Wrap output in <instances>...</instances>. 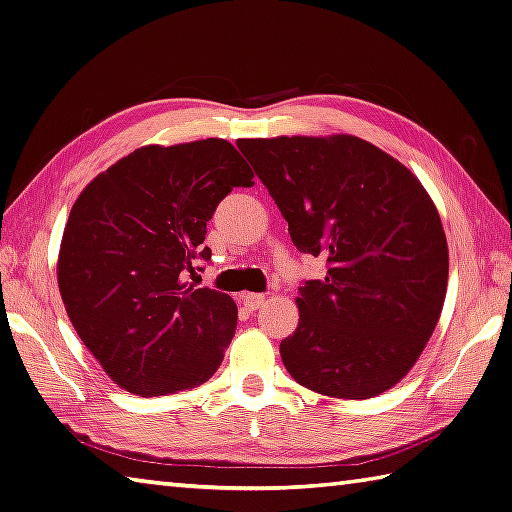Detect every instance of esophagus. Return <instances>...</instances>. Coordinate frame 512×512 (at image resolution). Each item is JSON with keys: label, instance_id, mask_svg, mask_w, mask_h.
Here are the masks:
<instances>
[{"label": "esophagus", "instance_id": "1", "mask_svg": "<svg viewBox=\"0 0 512 512\" xmlns=\"http://www.w3.org/2000/svg\"><path fill=\"white\" fill-rule=\"evenodd\" d=\"M241 302L249 311H254L265 302V294H241Z\"/></svg>", "mask_w": 512, "mask_h": 512}]
</instances>
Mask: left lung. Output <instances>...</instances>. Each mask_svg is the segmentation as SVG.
<instances>
[{"instance_id":"left-lung-1","label":"left lung","mask_w":512,"mask_h":512,"mask_svg":"<svg viewBox=\"0 0 512 512\" xmlns=\"http://www.w3.org/2000/svg\"><path fill=\"white\" fill-rule=\"evenodd\" d=\"M274 198L298 252L327 274L298 287L280 342L291 378L331 398L398 384L440 320L448 247L440 214L400 161L349 134L236 143Z\"/></svg>"}]
</instances>
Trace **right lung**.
<instances>
[{"label": "right lung", "instance_id": "obj_1", "mask_svg": "<svg viewBox=\"0 0 512 512\" xmlns=\"http://www.w3.org/2000/svg\"><path fill=\"white\" fill-rule=\"evenodd\" d=\"M254 174L232 143L145 145L99 174L61 238L59 291L72 327L110 378L152 398L212 378L236 329V302L185 283L210 263L207 221Z\"/></svg>", "mask_w": 512, "mask_h": 512}]
</instances>
